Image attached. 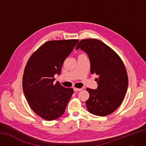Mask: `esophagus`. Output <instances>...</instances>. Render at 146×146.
<instances>
[{
  "instance_id": "obj_1",
  "label": "esophagus",
  "mask_w": 146,
  "mask_h": 146,
  "mask_svg": "<svg viewBox=\"0 0 146 146\" xmlns=\"http://www.w3.org/2000/svg\"><path fill=\"white\" fill-rule=\"evenodd\" d=\"M82 90V89L81 88H74V90L75 91V92H78V91H80V90Z\"/></svg>"
}]
</instances>
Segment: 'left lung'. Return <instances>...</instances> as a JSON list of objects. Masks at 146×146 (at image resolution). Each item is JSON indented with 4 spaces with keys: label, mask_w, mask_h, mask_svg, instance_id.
<instances>
[{
    "label": "left lung",
    "mask_w": 146,
    "mask_h": 146,
    "mask_svg": "<svg viewBox=\"0 0 146 146\" xmlns=\"http://www.w3.org/2000/svg\"><path fill=\"white\" fill-rule=\"evenodd\" d=\"M89 56L90 73L98 75L97 89L87 88L89 98L86 105L89 112L98 116L113 113L126 95L128 77L123 61L109 46L96 39H82L75 49Z\"/></svg>",
    "instance_id": "1"
}]
</instances>
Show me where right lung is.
<instances>
[{
	"label": "right lung",
	"instance_id": "right-lung-1",
	"mask_svg": "<svg viewBox=\"0 0 146 146\" xmlns=\"http://www.w3.org/2000/svg\"><path fill=\"white\" fill-rule=\"evenodd\" d=\"M78 39L48 40L29 58L23 76V89L29 106L39 117L53 120L64 113L74 93L72 88L54 83V75L60 74L66 57Z\"/></svg>",
	"mask_w": 146,
	"mask_h": 146
}]
</instances>
